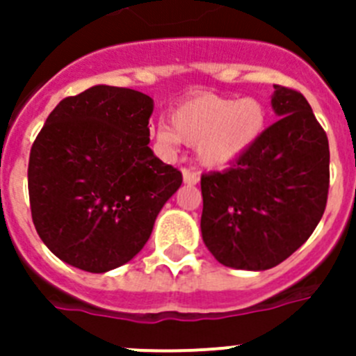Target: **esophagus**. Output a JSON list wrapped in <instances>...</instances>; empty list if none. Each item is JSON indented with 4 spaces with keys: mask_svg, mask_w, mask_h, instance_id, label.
Wrapping results in <instances>:
<instances>
[{
    "mask_svg": "<svg viewBox=\"0 0 356 356\" xmlns=\"http://www.w3.org/2000/svg\"><path fill=\"white\" fill-rule=\"evenodd\" d=\"M184 184L185 185H196L197 181H200V175L194 171H191V169H184Z\"/></svg>",
    "mask_w": 356,
    "mask_h": 356,
    "instance_id": "obj_1",
    "label": "esophagus"
}]
</instances>
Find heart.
Masks as SVG:
<instances>
[{"instance_id": "obj_1", "label": "heart", "mask_w": 356, "mask_h": 356, "mask_svg": "<svg viewBox=\"0 0 356 356\" xmlns=\"http://www.w3.org/2000/svg\"><path fill=\"white\" fill-rule=\"evenodd\" d=\"M269 110L257 97L200 92L172 108L171 127L160 122L155 139L165 149L196 146L203 168L222 169L250 153L266 135Z\"/></svg>"}]
</instances>
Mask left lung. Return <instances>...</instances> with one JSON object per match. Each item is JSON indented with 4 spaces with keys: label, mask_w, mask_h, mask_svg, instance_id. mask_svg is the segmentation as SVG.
<instances>
[{
    "label": "left lung",
    "mask_w": 356,
    "mask_h": 356,
    "mask_svg": "<svg viewBox=\"0 0 356 356\" xmlns=\"http://www.w3.org/2000/svg\"><path fill=\"white\" fill-rule=\"evenodd\" d=\"M278 121L222 172L201 176V237L219 264L266 271L312 235L326 209L328 137L298 90L275 85Z\"/></svg>",
    "instance_id": "1"
}]
</instances>
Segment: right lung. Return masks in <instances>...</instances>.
Returning <instances> with one entry per match:
<instances>
[{
    "label": "right lung",
    "instance_id": "right-lung-1",
    "mask_svg": "<svg viewBox=\"0 0 356 356\" xmlns=\"http://www.w3.org/2000/svg\"><path fill=\"white\" fill-rule=\"evenodd\" d=\"M153 99L94 85L62 99L30 151L31 219L62 262L112 271L144 248L181 172L153 155Z\"/></svg>",
    "mask_w": 356,
    "mask_h": 356
}]
</instances>
